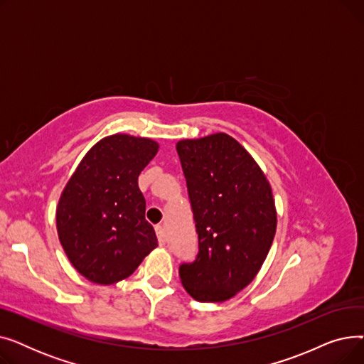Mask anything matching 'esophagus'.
I'll return each mask as SVG.
<instances>
[{
	"instance_id": "34e87169",
	"label": "esophagus",
	"mask_w": 364,
	"mask_h": 364,
	"mask_svg": "<svg viewBox=\"0 0 364 364\" xmlns=\"http://www.w3.org/2000/svg\"><path fill=\"white\" fill-rule=\"evenodd\" d=\"M156 236H158V240H159V245L162 246V245H165V242H166V237H165V230H164V227L162 225H156Z\"/></svg>"
}]
</instances>
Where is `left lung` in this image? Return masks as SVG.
Masks as SVG:
<instances>
[{"mask_svg": "<svg viewBox=\"0 0 364 364\" xmlns=\"http://www.w3.org/2000/svg\"><path fill=\"white\" fill-rule=\"evenodd\" d=\"M177 151L199 237L198 258L180 265V279L196 301L223 302L255 279L269 255L277 227L273 190L225 132L180 140Z\"/></svg>", "mask_w": 364, "mask_h": 364, "instance_id": "8db88e82", "label": "left lung"}]
</instances>
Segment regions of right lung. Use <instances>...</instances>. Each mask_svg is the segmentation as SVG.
Masks as SVG:
<instances>
[{
    "instance_id": "right-lung-1",
    "label": "right lung",
    "mask_w": 364,
    "mask_h": 364,
    "mask_svg": "<svg viewBox=\"0 0 364 364\" xmlns=\"http://www.w3.org/2000/svg\"><path fill=\"white\" fill-rule=\"evenodd\" d=\"M158 149L151 139L113 134L85 153L66 183L55 209L57 235L87 280H124L158 246L139 188L140 172Z\"/></svg>"
}]
</instances>
